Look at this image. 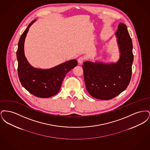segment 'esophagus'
<instances>
[{
    "mask_svg": "<svg viewBox=\"0 0 150 150\" xmlns=\"http://www.w3.org/2000/svg\"><path fill=\"white\" fill-rule=\"evenodd\" d=\"M85 60V58L83 57V56H80V57H79L78 58V63L81 64V63H83V62Z\"/></svg>",
    "mask_w": 150,
    "mask_h": 150,
    "instance_id": "obj_1",
    "label": "esophagus"
}]
</instances>
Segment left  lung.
I'll return each mask as SVG.
<instances>
[{
    "label": "left lung",
    "mask_w": 150,
    "mask_h": 150,
    "mask_svg": "<svg viewBox=\"0 0 150 150\" xmlns=\"http://www.w3.org/2000/svg\"><path fill=\"white\" fill-rule=\"evenodd\" d=\"M116 36L121 54L117 63L107 64L86 61L82 66L86 90L97 99L114 98L128 87L131 79L133 44L124 23L119 25Z\"/></svg>",
    "instance_id": "1"
}]
</instances>
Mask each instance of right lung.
<instances>
[{
  "instance_id": "1",
  "label": "right lung",
  "mask_w": 150,
  "mask_h": 150,
  "mask_svg": "<svg viewBox=\"0 0 150 150\" xmlns=\"http://www.w3.org/2000/svg\"><path fill=\"white\" fill-rule=\"evenodd\" d=\"M35 21L31 22L18 42L16 53L18 75L22 86L29 92L38 97L48 98L59 91L66 74L76 66L78 61L71 60L48 70L37 69L29 64L24 54V42L29 28Z\"/></svg>"
}]
</instances>
